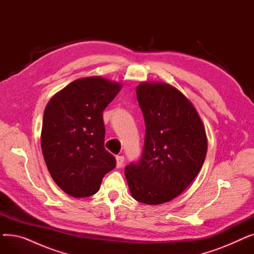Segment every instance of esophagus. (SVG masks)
<instances>
[{
  "label": "esophagus",
  "instance_id": "34e87169",
  "mask_svg": "<svg viewBox=\"0 0 254 254\" xmlns=\"http://www.w3.org/2000/svg\"><path fill=\"white\" fill-rule=\"evenodd\" d=\"M124 163H125V156L124 155H117L116 156V167L117 168L123 167Z\"/></svg>",
  "mask_w": 254,
  "mask_h": 254
}]
</instances>
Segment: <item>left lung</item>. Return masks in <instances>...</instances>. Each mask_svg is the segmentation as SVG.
<instances>
[{"label": "left lung", "mask_w": 254, "mask_h": 254, "mask_svg": "<svg viewBox=\"0 0 254 254\" xmlns=\"http://www.w3.org/2000/svg\"><path fill=\"white\" fill-rule=\"evenodd\" d=\"M137 99L145 120V140L138 162L125 169L136 201L158 205L188 189L201 170L207 136L192 104L171 85L141 83Z\"/></svg>", "instance_id": "left-lung-1"}]
</instances>
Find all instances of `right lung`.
<instances>
[{
	"instance_id": "obj_1",
	"label": "right lung",
	"mask_w": 254,
	"mask_h": 254,
	"mask_svg": "<svg viewBox=\"0 0 254 254\" xmlns=\"http://www.w3.org/2000/svg\"><path fill=\"white\" fill-rule=\"evenodd\" d=\"M122 85L101 77L78 79L48 102L41 148L52 179L71 196L95 194L116 166L104 147L103 111Z\"/></svg>"
}]
</instances>
